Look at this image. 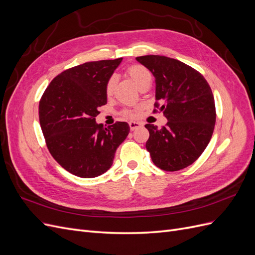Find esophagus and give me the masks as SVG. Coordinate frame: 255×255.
Returning a JSON list of instances; mask_svg holds the SVG:
<instances>
[{
  "mask_svg": "<svg viewBox=\"0 0 255 255\" xmlns=\"http://www.w3.org/2000/svg\"><path fill=\"white\" fill-rule=\"evenodd\" d=\"M128 125H129L130 130H134V129H136L138 128L142 127V123L141 122H136V121H129Z\"/></svg>",
  "mask_w": 255,
  "mask_h": 255,
  "instance_id": "34e87169",
  "label": "esophagus"
}]
</instances>
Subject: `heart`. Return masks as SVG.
Wrapping results in <instances>:
<instances>
[{"mask_svg":"<svg viewBox=\"0 0 255 255\" xmlns=\"http://www.w3.org/2000/svg\"><path fill=\"white\" fill-rule=\"evenodd\" d=\"M126 74L128 76V78L133 81V83L136 85L138 88H141L143 84L146 82H151V73L150 71L146 69L145 67L141 65H130L127 68ZM115 85H116V79L114 76L107 80L105 84V95L107 97H111L114 92L115 89ZM140 114L139 109H133V110H123L121 112L122 117L128 118V119H133L137 118Z\"/></svg>","mask_w":255,"mask_h":255,"instance_id":"obj_1","label":"heart"}]
</instances>
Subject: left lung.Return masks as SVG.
Returning <instances> with one entry per match:
<instances>
[{
  "instance_id": "8db88e82",
  "label": "left lung",
  "mask_w": 255,
  "mask_h": 255,
  "mask_svg": "<svg viewBox=\"0 0 255 255\" xmlns=\"http://www.w3.org/2000/svg\"><path fill=\"white\" fill-rule=\"evenodd\" d=\"M155 78L153 113L163 112L166 126L148 123L145 142L154 165L177 171L199 158L210 142L216 122L214 96L204 76L182 61L159 55L136 57Z\"/></svg>"
}]
</instances>
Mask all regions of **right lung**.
Masks as SVG:
<instances>
[{
	"label": "right lung",
	"instance_id": "obj_1",
	"mask_svg": "<svg viewBox=\"0 0 255 255\" xmlns=\"http://www.w3.org/2000/svg\"><path fill=\"white\" fill-rule=\"evenodd\" d=\"M122 58L89 61L55 76L39 102V121L53 158L70 173L96 177L113 165L116 150L129 132L127 122L98 125L107 103L105 84Z\"/></svg>",
	"mask_w": 255,
	"mask_h": 255
}]
</instances>
